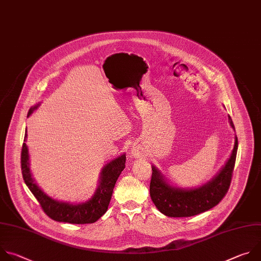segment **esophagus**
Listing matches in <instances>:
<instances>
[{
  "instance_id": "1",
  "label": "esophagus",
  "mask_w": 261,
  "mask_h": 261,
  "mask_svg": "<svg viewBox=\"0 0 261 261\" xmlns=\"http://www.w3.org/2000/svg\"><path fill=\"white\" fill-rule=\"evenodd\" d=\"M132 153H133V155L135 156V158H140V156H141V151H140L139 148H134Z\"/></svg>"
}]
</instances>
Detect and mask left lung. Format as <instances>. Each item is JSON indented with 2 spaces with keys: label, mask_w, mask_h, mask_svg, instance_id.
<instances>
[{
  "label": "left lung",
  "mask_w": 261,
  "mask_h": 261,
  "mask_svg": "<svg viewBox=\"0 0 261 261\" xmlns=\"http://www.w3.org/2000/svg\"><path fill=\"white\" fill-rule=\"evenodd\" d=\"M229 123L234 128L229 116ZM238 151L236 137L231 155L220 173L209 183L198 188L184 190L170 186L161 173L152 167L150 196L156 207L169 217H191L217 205L228 191Z\"/></svg>",
  "instance_id": "obj_1"
}]
</instances>
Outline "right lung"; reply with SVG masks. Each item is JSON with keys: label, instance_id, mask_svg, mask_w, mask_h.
I'll use <instances>...</instances> for the list:
<instances>
[{"label": "right lung", "instance_id": "add662e5", "mask_svg": "<svg viewBox=\"0 0 261 261\" xmlns=\"http://www.w3.org/2000/svg\"><path fill=\"white\" fill-rule=\"evenodd\" d=\"M37 107L38 106L32 108L29 111V115H31ZM25 140L27 133L23 142H25ZM125 155L123 154L103 167L100 173L101 176L99 186L95 194L88 201L79 204H71L68 202L57 201L49 197L47 194H45L38 187V185L34 182L31 175L29 167V153L25 143L22 144L20 163L22 178L27 186L32 191L34 196L37 198L42 210L48 217L59 222L87 224L93 223L96 220H98L108 210V205L113 193L115 183L119 175L125 168Z\"/></svg>", "mask_w": 261, "mask_h": 261}]
</instances>
